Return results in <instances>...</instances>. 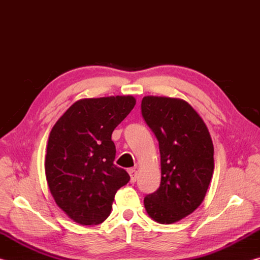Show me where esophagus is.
<instances>
[{"mask_svg":"<svg viewBox=\"0 0 260 260\" xmlns=\"http://www.w3.org/2000/svg\"><path fill=\"white\" fill-rule=\"evenodd\" d=\"M128 173L131 175V182L134 183L136 181V179H138V173H136V170L135 169H129Z\"/></svg>","mask_w":260,"mask_h":260,"instance_id":"obj_1","label":"esophagus"}]
</instances>
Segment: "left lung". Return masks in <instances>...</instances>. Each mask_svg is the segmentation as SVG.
Returning <instances> with one entry per match:
<instances>
[{
    "label": "left lung",
    "mask_w": 260,
    "mask_h": 260,
    "mask_svg": "<svg viewBox=\"0 0 260 260\" xmlns=\"http://www.w3.org/2000/svg\"><path fill=\"white\" fill-rule=\"evenodd\" d=\"M141 112L158 140L160 186L144 197L148 214L159 223H173L203 202L214 170L209 129L186 101L146 96Z\"/></svg>",
    "instance_id": "8db88e82"
}]
</instances>
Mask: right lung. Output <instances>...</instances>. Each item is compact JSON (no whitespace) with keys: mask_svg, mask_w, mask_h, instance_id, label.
Instances as JSON below:
<instances>
[{"mask_svg":"<svg viewBox=\"0 0 260 260\" xmlns=\"http://www.w3.org/2000/svg\"><path fill=\"white\" fill-rule=\"evenodd\" d=\"M133 96L85 99L71 105L50 132L45 161L56 204L80 225L109 217L118 189L129 181L113 164L114 128L135 105Z\"/></svg>","mask_w":260,"mask_h":260,"instance_id":"add662e5","label":"right lung"}]
</instances>
